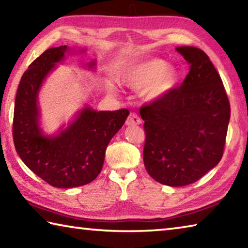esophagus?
<instances>
[{
  "label": "esophagus",
  "mask_w": 248,
  "mask_h": 248,
  "mask_svg": "<svg viewBox=\"0 0 248 248\" xmlns=\"http://www.w3.org/2000/svg\"><path fill=\"white\" fill-rule=\"evenodd\" d=\"M140 124H141V118L136 114V112H131V114L129 115L127 121H125V124L127 125H137Z\"/></svg>",
  "instance_id": "34e87169"
}]
</instances>
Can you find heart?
I'll return each instance as SVG.
<instances>
[{
	"label": "heart",
	"instance_id": "obj_1",
	"mask_svg": "<svg viewBox=\"0 0 248 248\" xmlns=\"http://www.w3.org/2000/svg\"><path fill=\"white\" fill-rule=\"evenodd\" d=\"M121 82L132 89H143L144 98L148 100H159L170 95L177 85L178 74L173 66L158 58L129 64L120 74ZM114 90V86H109Z\"/></svg>",
	"mask_w": 248,
	"mask_h": 248
}]
</instances>
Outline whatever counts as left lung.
Returning a JSON list of instances; mask_svg holds the SVG:
<instances>
[{"label":"left lung","instance_id":"1","mask_svg":"<svg viewBox=\"0 0 248 248\" xmlns=\"http://www.w3.org/2000/svg\"><path fill=\"white\" fill-rule=\"evenodd\" d=\"M189 73L166 97L143 105V162L149 175L171 187L199 180L223 155L231 116L220 74L196 47H177Z\"/></svg>","mask_w":248,"mask_h":248}]
</instances>
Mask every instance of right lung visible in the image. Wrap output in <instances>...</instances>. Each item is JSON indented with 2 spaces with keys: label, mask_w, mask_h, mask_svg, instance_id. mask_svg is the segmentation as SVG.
I'll return each mask as SVG.
<instances>
[{
  "label": "right lung",
  "mask_w": 248,
  "mask_h": 248,
  "mask_svg": "<svg viewBox=\"0 0 248 248\" xmlns=\"http://www.w3.org/2000/svg\"><path fill=\"white\" fill-rule=\"evenodd\" d=\"M50 48L31 62L20 78L15 98L13 140L16 152L29 170L57 188L86 185L103 169L105 152L129 115L127 108L97 111L86 106L72 124L56 136H45L39 125L37 99L46 77L69 51ZM93 69L95 62H90Z\"/></svg>",
  "instance_id": "right-lung-1"
}]
</instances>
